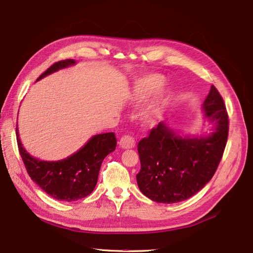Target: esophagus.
<instances>
[{
  "instance_id": "1",
  "label": "esophagus",
  "mask_w": 253,
  "mask_h": 253,
  "mask_svg": "<svg viewBox=\"0 0 253 253\" xmlns=\"http://www.w3.org/2000/svg\"><path fill=\"white\" fill-rule=\"evenodd\" d=\"M119 145L123 149H131V148L135 146V139L132 136H130V135H123L120 138Z\"/></svg>"
}]
</instances>
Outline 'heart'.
<instances>
[{"label":"heart","instance_id":"heart-1","mask_svg":"<svg viewBox=\"0 0 253 253\" xmlns=\"http://www.w3.org/2000/svg\"><path fill=\"white\" fill-rule=\"evenodd\" d=\"M165 84V79L162 75H159V74H152V75L146 76L143 79H140L137 84H135V88L133 91L132 100L135 103H140L146 101L148 97L156 93L159 90H161L162 87ZM169 102V96L166 94H159L155 100L151 102V104L148 105L144 113V119L147 122H153L157 120L166 104Z\"/></svg>","mask_w":253,"mask_h":253}]
</instances>
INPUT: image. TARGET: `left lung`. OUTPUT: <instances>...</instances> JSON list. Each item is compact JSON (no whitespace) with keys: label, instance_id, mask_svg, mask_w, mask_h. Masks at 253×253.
<instances>
[{"label":"left lung","instance_id":"left-lung-1","mask_svg":"<svg viewBox=\"0 0 253 253\" xmlns=\"http://www.w3.org/2000/svg\"><path fill=\"white\" fill-rule=\"evenodd\" d=\"M215 131L206 137H180L160 122L137 145L138 188L148 199L173 204L188 200L205 187L222 159L229 135V116L214 85L203 104Z\"/></svg>","mask_w":253,"mask_h":253}]
</instances>
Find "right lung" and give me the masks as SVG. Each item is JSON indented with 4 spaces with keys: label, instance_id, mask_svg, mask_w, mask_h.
Returning a JSON list of instances; mask_svg holds the SVG:
<instances>
[{
    "label": "right lung",
    "instance_id": "right-lung-1",
    "mask_svg": "<svg viewBox=\"0 0 253 253\" xmlns=\"http://www.w3.org/2000/svg\"><path fill=\"white\" fill-rule=\"evenodd\" d=\"M75 64L72 59L61 60L47 69L38 80L60 69ZM17 144L29 176L51 198L74 202L88 196L94 190L103 160L116 149L115 133L98 134L92 137L82 149L67 159L57 162L41 161L30 156L22 147L18 127Z\"/></svg>",
    "mask_w": 253,
    "mask_h": 253
}]
</instances>
